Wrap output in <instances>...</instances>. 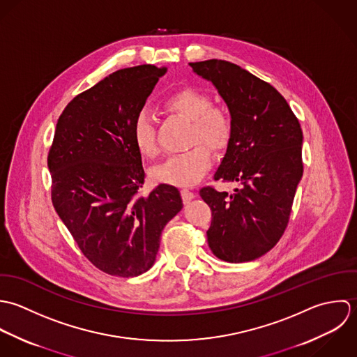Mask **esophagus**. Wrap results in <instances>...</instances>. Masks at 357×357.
<instances>
[{"instance_id": "esophagus-1", "label": "esophagus", "mask_w": 357, "mask_h": 357, "mask_svg": "<svg viewBox=\"0 0 357 357\" xmlns=\"http://www.w3.org/2000/svg\"><path fill=\"white\" fill-rule=\"evenodd\" d=\"M181 195H182L183 203H189L190 200L195 199V193H193L192 190H189V189H182V190H181Z\"/></svg>"}]
</instances>
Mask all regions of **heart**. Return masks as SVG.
<instances>
[{"instance_id":"1","label":"heart","mask_w":357,"mask_h":357,"mask_svg":"<svg viewBox=\"0 0 357 357\" xmlns=\"http://www.w3.org/2000/svg\"><path fill=\"white\" fill-rule=\"evenodd\" d=\"M164 105L168 110L192 121V144L206 142L214 151H223L229 146L233 137V120L223 107L213 105L211 96L204 91L178 89L165 99ZM132 138L142 154L157 155L154 120L147 110L137 114L132 124ZM206 146L198 143L185 153L171 155L165 162L153 168L151 176L157 182L176 186L196 183L204 176L213 161L211 151Z\"/></svg>"}]
</instances>
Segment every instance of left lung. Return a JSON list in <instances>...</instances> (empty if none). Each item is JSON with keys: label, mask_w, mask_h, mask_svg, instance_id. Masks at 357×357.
<instances>
[{"label": "left lung", "mask_w": 357, "mask_h": 357, "mask_svg": "<svg viewBox=\"0 0 357 357\" xmlns=\"http://www.w3.org/2000/svg\"><path fill=\"white\" fill-rule=\"evenodd\" d=\"M211 81L229 107L233 137L215 181L238 182L231 195L200 190L213 219L208 245L222 261H254L284 233L303 174L302 130L282 93L240 66L210 59L189 63Z\"/></svg>", "instance_id": "8db88e82"}]
</instances>
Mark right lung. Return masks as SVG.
<instances>
[{
    "label": "right lung",
    "instance_id": "right-lung-1",
    "mask_svg": "<svg viewBox=\"0 0 357 357\" xmlns=\"http://www.w3.org/2000/svg\"><path fill=\"white\" fill-rule=\"evenodd\" d=\"M167 68L141 65L107 75L61 114L48 154L52 204L88 261L119 278L147 272L164 226L183 204L161 183L141 196V151L132 124Z\"/></svg>",
    "mask_w": 357,
    "mask_h": 357
}]
</instances>
